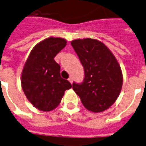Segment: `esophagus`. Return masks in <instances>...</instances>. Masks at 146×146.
Masks as SVG:
<instances>
[{
  "label": "esophagus",
  "instance_id": "obj_1",
  "mask_svg": "<svg viewBox=\"0 0 146 146\" xmlns=\"http://www.w3.org/2000/svg\"><path fill=\"white\" fill-rule=\"evenodd\" d=\"M68 80H69V82H70L71 84H72V83H73V78H72V77H70V78L68 79Z\"/></svg>",
  "mask_w": 146,
  "mask_h": 146
}]
</instances>
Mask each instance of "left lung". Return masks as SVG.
Returning a JSON list of instances; mask_svg holds the SVG:
<instances>
[{
	"label": "left lung",
	"mask_w": 146,
	"mask_h": 146,
	"mask_svg": "<svg viewBox=\"0 0 146 146\" xmlns=\"http://www.w3.org/2000/svg\"><path fill=\"white\" fill-rule=\"evenodd\" d=\"M84 69V79L72 88L88 110L100 112L112 105L123 84L121 66L108 48L98 40L76 39L71 42Z\"/></svg>",
	"instance_id": "left-lung-1"
}]
</instances>
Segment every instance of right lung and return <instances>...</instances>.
<instances>
[{"instance_id": "obj_1", "label": "right lung", "mask_w": 146, "mask_h": 146, "mask_svg": "<svg viewBox=\"0 0 146 146\" xmlns=\"http://www.w3.org/2000/svg\"><path fill=\"white\" fill-rule=\"evenodd\" d=\"M60 38H48L31 50L21 73V87L34 107L44 112L54 109L66 90L72 85L60 75V66L54 58L66 46Z\"/></svg>"}]
</instances>
